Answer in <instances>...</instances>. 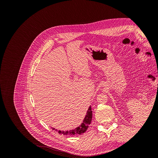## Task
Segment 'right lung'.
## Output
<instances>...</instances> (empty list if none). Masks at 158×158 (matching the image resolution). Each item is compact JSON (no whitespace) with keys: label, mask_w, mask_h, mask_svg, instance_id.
I'll list each match as a JSON object with an SVG mask.
<instances>
[{"label":"right lung","mask_w":158,"mask_h":158,"mask_svg":"<svg viewBox=\"0 0 158 158\" xmlns=\"http://www.w3.org/2000/svg\"><path fill=\"white\" fill-rule=\"evenodd\" d=\"M92 107L89 106L88 108L86 115H85L83 123L81 124V125L76 128L74 130H70L69 131H59L58 132L59 134H63L64 135H69V136H73L75 135H82V134L84 133L85 131L88 130V128L89 127V125L91 124L92 122ZM55 129V128H52Z\"/></svg>","instance_id":"right-lung-1"}]
</instances>
